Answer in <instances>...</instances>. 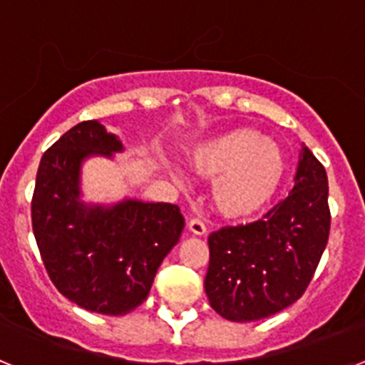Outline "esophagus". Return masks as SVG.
<instances>
[{
    "label": "esophagus",
    "instance_id": "obj_1",
    "mask_svg": "<svg viewBox=\"0 0 365 365\" xmlns=\"http://www.w3.org/2000/svg\"><path fill=\"white\" fill-rule=\"evenodd\" d=\"M188 230L195 235H202L206 232V225L201 221V219H190L188 222Z\"/></svg>",
    "mask_w": 365,
    "mask_h": 365
}]
</instances>
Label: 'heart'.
Masks as SVG:
<instances>
[{
  "instance_id": "heart-1",
  "label": "heart",
  "mask_w": 365,
  "mask_h": 365,
  "mask_svg": "<svg viewBox=\"0 0 365 365\" xmlns=\"http://www.w3.org/2000/svg\"><path fill=\"white\" fill-rule=\"evenodd\" d=\"M188 164L199 175L214 177L212 206L219 215L234 221L265 210L287 172L282 148L252 128H235L195 144Z\"/></svg>"
}]
</instances>
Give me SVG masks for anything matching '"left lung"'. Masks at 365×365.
Segmentation results:
<instances>
[{
    "label": "left lung",
    "mask_w": 365,
    "mask_h": 365,
    "mask_svg": "<svg viewBox=\"0 0 365 365\" xmlns=\"http://www.w3.org/2000/svg\"><path fill=\"white\" fill-rule=\"evenodd\" d=\"M327 197L325 168L302 146L289 197L259 221L212 232L205 291L217 314L256 322L302 298L329 240Z\"/></svg>",
    "instance_id": "1"
}]
</instances>
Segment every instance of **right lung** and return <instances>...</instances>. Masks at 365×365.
<instances>
[{
	"instance_id": "1",
	"label": "right lung",
	"mask_w": 365,
	"mask_h": 365,
	"mask_svg": "<svg viewBox=\"0 0 365 365\" xmlns=\"http://www.w3.org/2000/svg\"><path fill=\"white\" fill-rule=\"evenodd\" d=\"M117 135L86 120L45 151L32 195V232L51 282L78 307L109 316L137 309L179 243L185 217L170 202L80 201V173L93 155L122 151Z\"/></svg>"
}]
</instances>
